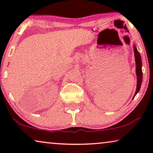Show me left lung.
Here are the masks:
<instances>
[{
	"label": "left lung",
	"instance_id": "obj_1",
	"mask_svg": "<svg viewBox=\"0 0 153 153\" xmlns=\"http://www.w3.org/2000/svg\"><path fill=\"white\" fill-rule=\"evenodd\" d=\"M134 52L135 56V61H136V74L137 76V91L135 92L134 96L139 93L140 88H141V85L142 83V78H143V73H142V62L141 55H140L139 52L138 51L137 47L134 46Z\"/></svg>",
	"mask_w": 153,
	"mask_h": 153
}]
</instances>
